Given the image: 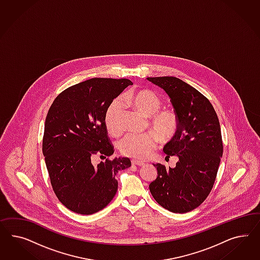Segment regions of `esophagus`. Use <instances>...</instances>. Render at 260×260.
Here are the masks:
<instances>
[{"label":"esophagus","instance_id":"34e87169","mask_svg":"<svg viewBox=\"0 0 260 260\" xmlns=\"http://www.w3.org/2000/svg\"><path fill=\"white\" fill-rule=\"evenodd\" d=\"M132 164L134 166H139V167L145 165V163H144V162L139 161V160H132Z\"/></svg>","mask_w":260,"mask_h":260}]
</instances>
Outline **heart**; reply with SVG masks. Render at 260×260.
Here are the masks:
<instances>
[{
	"instance_id": "b5f03b06",
	"label": "heart",
	"mask_w": 260,
	"mask_h": 260,
	"mask_svg": "<svg viewBox=\"0 0 260 260\" xmlns=\"http://www.w3.org/2000/svg\"><path fill=\"white\" fill-rule=\"evenodd\" d=\"M124 101L148 116L149 125L156 133L160 141H171L175 136L179 126L178 113L172 107H161L162 99L157 94L148 89H143L126 94ZM121 112L122 103L120 100L114 101L107 110L105 124L111 135L117 136L122 133ZM156 134L147 132L126 135L119 145L121 153L136 159L149 157L157 146Z\"/></svg>"
}]
</instances>
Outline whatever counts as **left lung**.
<instances>
[{
    "instance_id": "obj_1",
    "label": "left lung",
    "mask_w": 260,
    "mask_h": 260,
    "mask_svg": "<svg viewBox=\"0 0 260 260\" xmlns=\"http://www.w3.org/2000/svg\"><path fill=\"white\" fill-rule=\"evenodd\" d=\"M148 80L165 90L179 117L177 133L163 149L168 157L179 160L173 169L154 165L157 177L149 186L150 193L168 211L188 213L213 189L223 154L219 120L208 98L180 79Z\"/></svg>"
}]
</instances>
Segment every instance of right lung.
I'll list each match as a JSON object with an SVG mask.
<instances>
[{
  "mask_svg": "<svg viewBox=\"0 0 260 260\" xmlns=\"http://www.w3.org/2000/svg\"><path fill=\"white\" fill-rule=\"evenodd\" d=\"M131 85L128 79H89L64 89L48 110L43 154L53 191L71 212L103 210L116 194V173L131 167L128 158H109L114 150L105 124L110 104ZM95 154L106 161L92 166Z\"/></svg>",
  "mask_w": 260,
  "mask_h": 260,
  "instance_id": "add662e5",
  "label": "right lung"
}]
</instances>
